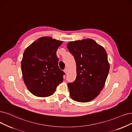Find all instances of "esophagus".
<instances>
[{
    "label": "esophagus",
    "mask_w": 132,
    "mask_h": 132,
    "mask_svg": "<svg viewBox=\"0 0 132 132\" xmlns=\"http://www.w3.org/2000/svg\"><path fill=\"white\" fill-rule=\"evenodd\" d=\"M64 71L65 73H67V72H68V69H67V68H65V69L64 70Z\"/></svg>",
    "instance_id": "1"
}]
</instances>
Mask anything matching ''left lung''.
Listing matches in <instances>:
<instances>
[{
	"mask_svg": "<svg viewBox=\"0 0 132 132\" xmlns=\"http://www.w3.org/2000/svg\"><path fill=\"white\" fill-rule=\"evenodd\" d=\"M67 48L74 57L76 78L68 84L70 97L74 101L88 102L100 93L109 70L107 52L92 39L69 42Z\"/></svg>",
	"mask_w": 132,
	"mask_h": 132,
	"instance_id": "8db88e82",
	"label": "left lung"
}]
</instances>
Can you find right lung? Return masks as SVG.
Returning a JSON list of instances; mask_svg holds the SVG:
<instances>
[{"label":"right lung","instance_id":"1","mask_svg":"<svg viewBox=\"0 0 132 132\" xmlns=\"http://www.w3.org/2000/svg\"><path fill=\"white\" fill-rule=\"evenodd\" d=\"M63 41L42 37L24 51L21 62L23 80L31 93L37 97H48L62 82L65 73L58 65L56 51Z\"/></svg>","mask_w":132,"mask_h":132}]
</instances>
